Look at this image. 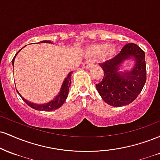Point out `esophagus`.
Segmentation results:
<instances>
[{
	"instance_id": "esophagus-1",
	"label": "esophagus",
	"mask_w": 160,
	"mask_h": 160,
	"mask_svg": "<svg viewBox=\"0 0 160 160\" xmlns=\"http://www.w3.org/2000/svg\"><path fill=\"white\" fill-rule=\"evenodd\" d=\"M93 65V61H92V60H88V61H86V62H84L83 63V68H90L91 67H92Z\"/></svg>"
}]
</instances>
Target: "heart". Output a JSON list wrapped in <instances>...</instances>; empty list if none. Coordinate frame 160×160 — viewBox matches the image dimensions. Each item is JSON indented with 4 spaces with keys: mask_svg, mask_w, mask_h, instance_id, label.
<instances>
[{
    "mask_svg": "<svg viewBox=\"0 0 160 160\" xmlns=\"http://www.w3.org/2000/svg\"><path fill=\"white\" fill-rule=\"evenodd\" d=\"M104 51L107 54H112L114 52V47L113 46H109L107 47L105 44H98L92 46V47L88 49L87 55L89 56H96L98 55L102 54Z\"/></svg>",
    "mask_w": 160,
    "mask_h": 160,
    "instance_id": "1",
    "label": "heart"
}]
</instances>
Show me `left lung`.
<instances>
[{
  "label": "left lung",
  "instance_id": "1",
  "mask_svg": "<svg viewBox=\"0 0 160 160\" xmlns=\"http://www.w3.org/2000/svg\"><path fill=\"white\" fill-rule=\"evenodd\" d=\"M134 58L135 65L128 72H119L126 60ZM104 71L102 80L96 84L99 95L106 103L122 107L135 101L147 80L145 53L137 44L130 43L111 59L99 65Z\"/></svg>",
  "mask_w": 160,
  "mask_h": 160
}]
</instances>
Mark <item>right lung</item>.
<instances>
[{
    "mask_svg": "<svg viewBox=\"0 0 160 160\" xmlns=\"http://www.w3.org/2000/svg\"><path fill=\"white\" fill-rule=\"evenodd\" d=\"M39 43H52V42L50 41V40H43V41H40ZM22 49H20V50H22ZM19 50V51H20ZM18 52L16 53L15 55V56H14V58H12V65H13L14 64V60H15V57L16 56V55L18 54ZM73 72H70L68 74L67 78L65 79V80H64L63 83H62V88H61V90H60L59 93H58V95H57V96L55 98H53L51 102H49L48 103H46V104H34V103H32V102H28V101H27L26 99L24 98L21 95H20V93L18 92L17 89H16V91H17V92L19 93V95H20V97H21L22 98V100L24 102L26 103L29 106V107H31L34 110H38V111H55V110L58 109V108H59L62 104H64V102H65L66 98H68V90H69V88L70 86H71V74H72Z\"/></svg>",
    "mask_w": 160,
    "mask_h": 160,
    "instance_id": "right-lung-1",
    "label": "right lung"
}]
</instances>
